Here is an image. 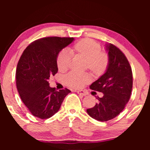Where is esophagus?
<instances>
[{
	"label": "esophagus",
	"instance_id": "esophagus-1",
	"mask_svg": "<svg viewBox=\"0 0 150 150\" xmlns=\"http://www.w3.org/2000/svg\"><path fill=\"white\" fill-rule=\"evenodd\" d=\"M77 93L79 94V95L85 96L87 95V93L85 91H83V90H80V91H77Z\"/></svg>",
	"mask_w": 150,
	"mask_h": 150
}]
</instances>
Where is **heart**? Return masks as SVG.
Wrapping results in <instances>:
<instances>
[{
	"label": "heart",
	"instance_id": "obj_1",
	"mask_svg": "<svg viewBox=\"0 0 150 150\" xmlns=\"http://www.w3.org/2000/svg\"><path fill=\"white\" fill-rule=\"evenodd\" d=\"M74 50L87 59L88 67L95 73H100L105 70L108 63L107 54L101 51V46L96 41L85 39L79 41L74 46ZM71 53L67 49L63 50L57 57V63L60 71H65L68 68L71 62ZM91 76L87 73L71 72L65 77L66 84L70 87H83L89 83Z\"/></svg>",
	"mask_w": 150,
	"mask_h": 150
}]
</instances>
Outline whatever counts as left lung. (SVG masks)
<instances>
[{"label": "left lung", "instance_id": "1", "mask_svg": "<svg viewBox=\"0 0 150 150\" xmlns=\"http://www.w3.org/2000/svg\"><path fill=\"white\" fill-rule=\"evenodd\" d=\"M108 63L105 73L90 85V89L102 92L87 113L100 122H106L118 115L130 100L132 89V72L128 59L112 44L106 45Z\"/></svg>", "mask_w": 150, "mask_h": 150}]
</instances>
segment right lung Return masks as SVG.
I'll return each mask as SVG.
<instances>
[{"instance_id":"right-lung-1","label":"right lung","mask_w":150,"mask_h":150,"mask_svg":"<svg viewBox=\"0 0 150 150\" xmlns=\"http://www.w3.org/2000/svg\"><path fill=\"white\" fill-rule=\"evenodd\" d=\"M73 38L48 37L34 41L20 57L16 69V86L25 106L33 115L48 119L58 112L67 94V88L56 91L48 80L58 71L57 59Z\"/></svg>"}]
</instances>
